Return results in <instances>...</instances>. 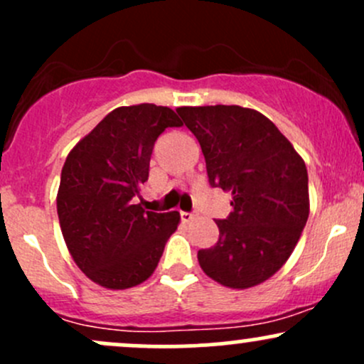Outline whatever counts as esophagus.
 Instances as JSON below:
<instances>
[{"label":"esophagus","instance_id":"obj_1","mask_svg":"<svg viewBox=\"0 0 364 364\" xmlns=\"http://www.w3.org/2000/svg\"><path fill=\"white\" fill-rule=\"evenodd\" d=\"M195 217H196V214H193V212H181L183 223H190V220H193Z\"/></svg>","mask_w":364,"mask_h":364}]
</instances>
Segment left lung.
<instances>
[{
  "label": "left lung",
  "mask_w": 364,
  "mask_h": 364,
  "mask_svg": "<svg viewBox=\"0 0 364 364\" xmlns=\"http://www.w3.org/2000/svg\"><path fill=\"white\" fill-rule=\"evenodd\" d=\"M198 140L212 188L231 191L219 240L198 252L208 277L232 289L267 281L291 257L308 214V173L291 141L262 112L241 106L178 107Z\"/></svg>",
  "instance_id": "1"
}]
</instances>
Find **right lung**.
<instances>
[{
	"instance_id": "right-lung-1",
	"label": "right lung",
	"mask_w": 364,
	"mask_h": 364,
	"mask_svg": "<svg viewBox=\"0 0 364 364\" xmlns=\"http://www.w3.org/2000/svg\"><path fill=\"white\" fill-rule=\"evenodd\" d=\"M181 124L164 106L118 107L66 157L56 200L61 232L75 263L99 286L147 281L176 231L179 212H145L136 196L159 135Z\"/></svg>"
}]
</instances>
